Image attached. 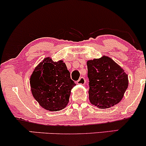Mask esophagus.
Returning <instances> with one entry per match:
<instances>
[{
	"label": "esophagus",
	"mask_w": 146,
	"mask_h": 146,
	"mask_svg": "<svg viewBox=\"0 0 146 146\" xmlns=\"http://www.w3.org/2000/svg\"><path fill=\"white\" fill-rule=\"evenodd\" d=\"M77 84H81V85H84L86 84V80H85L84 78H80L79 80L77 81Z\"/></svg>",
	"instance_id": "esophagus-1"
}]
</instances>
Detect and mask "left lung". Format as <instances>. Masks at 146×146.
I'll return each instance as SVG.
<instances>
[{
  "label": "left lung",
  "mask_w": 146,
  "mask_h": 146,
  "mask_svg": "<svg viewBox=\"0 0 146 146\" xmlns=\"http://www.w3.org/2000/svg\"><path fill=\"white\" fill-rule=\"evenodd\" d=\"M89 100L99 108L117 104L128 86V75L111 58L103 56L87 62Z\"/></svg>",
  "instance_id": "8db88e82"
}]
</instances>
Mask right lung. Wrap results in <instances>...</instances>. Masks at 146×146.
Masks as SVG:
<instances>
[{
  "instance_id": "1",
  "label": "right lung",
  "mask_w": 146,
  "mask_h": 146,
  "mask_svg": "<svg viewBox=\"0 0 146 146\" xmlns=\"http://www.w3.org/2000/svg\"><path fill=\"white\" fill-rule=\"evenodd\" d=\"M62 60L46 58L35 68L30 78L31 93L44 109L58 111L66 106L71 90L75 86Z\"/></svg>"
}]
</instances>
